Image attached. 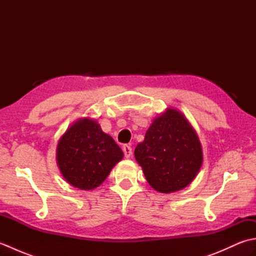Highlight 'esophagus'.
<instances>
[{"label": "esophagus", "instance_id": "1", "mask_svg": "<svg viewBox=\"0 0 256 256\" xmlns=\"http://www.w3.org/2000/svg\"><path fill=\"white\" fill-rule=\"evenodd\" d=\"M123 152H124V156L126 157V158H128V157L132 155V148L130 145H124Z\"/></svg>", "mask_w": 256, "mask_h": 256}]
</instances>
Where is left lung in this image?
Listing matches in <instances>:
<instances>
[{
  "instance_id": "8db88e82",
  "label": "left lung",
  "mask_w": 256,
  "mask_h": 256,
  "mask_svg": "<svg viewBox=\"0 0 256 256\" xmlns=\"http://www.w3.org/2000/svg\"><path fill=\"white\" fill-rule=\"evenodd\" d=\"M134 156L150 186L162 194L187 187L204 162L197 132L175 108H167L153 120Z\"/></svg>"
}]
</instances>
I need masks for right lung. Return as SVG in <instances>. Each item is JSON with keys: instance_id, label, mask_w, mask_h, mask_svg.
<instances>
[{"instance_id": "right-lung-1", "label": "right lung", "mask_w": 256, "mask_h": 256, "mask_svg": "<svg viewBox=\"0 0 256 256\" xmlns=\"http://www.w3.org/2000/svg\"><path fill=\"white\" fill-rule=\"evenodd\" d=\"M122 158L118 145L89 116L70 125L56 148L57 165L64 180L81 190L99 187Z\"/></svg>"}]
</instances>
